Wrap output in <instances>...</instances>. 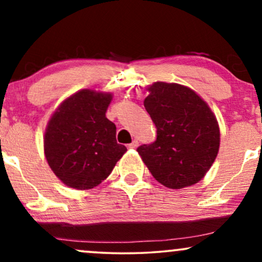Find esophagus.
Wrapping results in <instances>:
<instances>
[{
  "label": "esophagus",
  "instance_id": "obj_1",
  "mask_svg": "<svg viewBox=\"0 0 262 262\" xmlns=\"http://www.w3.org/2000/svg\"><path fill=\"white\" fill-rule=\"evenodd\" d=\"M138 145H139V143H138V140H133L130 144H128V148H129V149H137Z\"/></svg>",
  "mask_w": 262,
  "mask_h": 262
}]
</instances>
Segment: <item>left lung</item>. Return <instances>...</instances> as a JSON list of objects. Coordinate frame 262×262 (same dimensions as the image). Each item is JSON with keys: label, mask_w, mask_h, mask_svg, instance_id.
<instances>
[{"label": "left lung", "mask_w": 262, "mask_h": 262, "mask_svg": "<svg viewBox=\"0 0 262 262\" xmlns=\"http://www.w3.org/2000/svg\"><path fill=\"white\" fill-rule=\"evenodd\" d=\"M144 107L156 127V140L137 149L151 175L165 187L179 189L203 179L219 150L218 122L193 90L155 82Z\"/></svg>", "instance_id": "8db88e82"}]
</instances>
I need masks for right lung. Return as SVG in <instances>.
I'll return each mask as SVG.
<instances>
[{
  "instance_id": "add662e5",
  "label": "right lung",
  "mask_w": 262,
  "mask_h": 262,
  "mask_svg": "<svg viewBox=\"0 0 262 262\" xmlns=\"http://www.w3.org/2000/svg\"><path fill=\"white\" fill-rule=\"evenodd\" d=\"M111 93L81 90L62 102L48 123L44 154L69 187L91 189L106 180L127 148L116 140L107 119Z\"/></svg>"
}]
</instances>
